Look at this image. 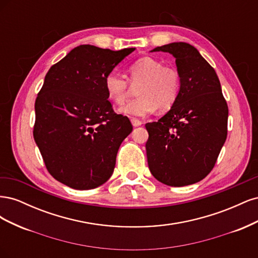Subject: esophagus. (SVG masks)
Returning a JSON list of instances; mask_svg holds the SVG:
<instances>
[{
    "instance_id": "34e87169",
    "label": "esophagus",
    "mask_w": 258,
    "mask_h": 258,
    "mask_svg": "<svg viewBox=\"0 0 258 258\" xmlns=\"http://www.w3.org/2000/svg\"><path fill=\"white\" fill-rule=\"evenodd\" d=\"M131 122H132V124H134V127H139L143 123L141 120H139L137 118H131Z\"/></svg>"
}]
</instances>
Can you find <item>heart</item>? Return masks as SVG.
<instances>
[{
  "label": "heart",
  "instance_id": "obj_1",
  "mask_svg": "<svg viewBox=\"0 0 258 258\" xmlns=\"http://www.w3.org/2000/svg\"><path fill=\"white\" fill-rule=\"evenodd\" d=\"M129 82L138 85V98L119 108L121 114L132 117H144L156 108L167 111L173 106L181 90V75L177 69L163 66L153 57H143L128 67ZM129 82L117 72H110L104 79V89L108 99L122 104L130 92Z\"/></svg>",
  "mask_w": 258,
  "mask_h": 258
}]
</instances>
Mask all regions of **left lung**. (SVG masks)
<instances>
[{
  "label": "left lung",
  "instance_id": "left-lung-1",
  "mask_svg": "<svg viewBox=\"0 0 258 258\" xmlns=\"http://www.w3.org/2000/svg\"><path fill=\"white\" fill-rule=\"evenodd\" d=\"M153 51L173 54L181 90L171 110L148 122V168L159 182L186 186L205 178L227 138L228 106L214 69L194 46L178 42Z\"/></svg>",
  "mask_w": 258,
  "mask_h": 258
}]
</instances>
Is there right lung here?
Returning <instances> with one entry per match:
<instances>
[{"instance_id": "1", "label": "right lung", "mask_w": 258, "mask_h": 258, "mask_svg": "<svg viewBox=\"0 0 258 258\" xmlns=\"http://www.w3.org/2000/svg\"><path fill=\"white\" fill-rule=\"evenodd\" d=\"M135 50L81 45L53 64L35 100L33 137L46 169L74 189H91L113 174L121 142L132 131L116 114L105 76Z\"/></svg>"}]
</instances>
